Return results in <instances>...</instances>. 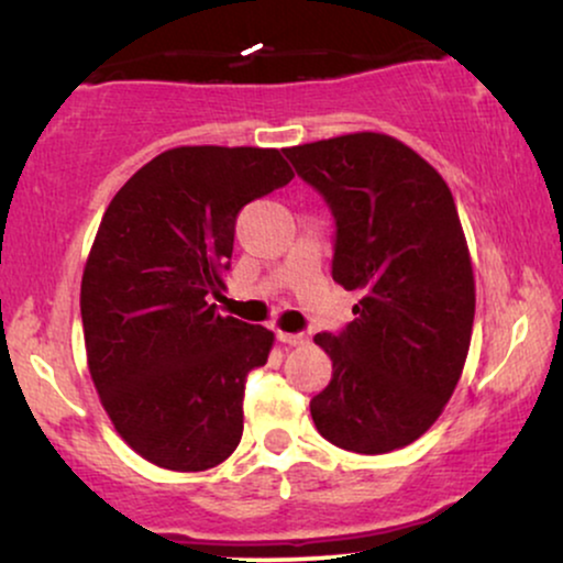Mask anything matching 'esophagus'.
<instances>
[{"label": "esophagus", "mask_w": 563, "mask_h": 563, "mask_svg": "<svg viewBox=\"0 0 563 563\" xmlns=\"http://www.w3.org/2000/svg\"><path fill=\"white\" fill-rule=\"evenodd\" d=\"M277 340L286 345H303L306 343V334L303 332H283L277 330Z\"/></svg>", "instance_id": "obj_1"}]
</instances>
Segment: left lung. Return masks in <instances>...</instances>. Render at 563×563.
<instances>
[{
	"mask_svg": "<svg viewBox=\"0 0 563 563\" xmlns=\"http://www.w3.org/2000/svg\"><path fill=\"white\" fill-rule=\"evenodd\" d=\"M283 153L334 218V283L364 294L345 330L314 338L332 379L311 400V418L340 450H400L441 416L471 347L475 280L452 191L387 134Z\"/></svg>",
	"mask_w": 563,
	"mask_h": 563,
	"instance_id": "8db88e82",
	"label": "left lung"
}]
</instances>
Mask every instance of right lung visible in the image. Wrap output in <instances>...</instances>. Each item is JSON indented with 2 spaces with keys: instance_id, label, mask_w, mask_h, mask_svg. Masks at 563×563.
Here are the masks:
<instances>
[{
  "instance_id": "right-lung-1",
  "label": "right lung",
  "mask_w": 563,
  "mask_h": 563,
  "mask_svg": "<svg viewBox=\"0 0 563 563\" xmlns=\"http://www.w3.org/2000/svg\"><path fill=\"white\" fill-rule=\"evenodd\" d=\"M294 170L267 147H174L111 199L82 273L88 368L113 429L168 471L216 467L244 431L273 332L220 317L236 216Z\"/></svg>"
}]
</instances>
